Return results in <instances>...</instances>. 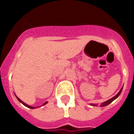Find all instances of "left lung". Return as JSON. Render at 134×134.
<instances>
[{"label": "left lung", "mask_w": 134, "mask_h": 134, "mask_svg": "<svg viewBox=\"0 0 134 134\" xmlns=\"http://www.w3.org/2000/svg\"><path fill=\"white\" fill-rule=\"evenodd\" d=\"M122 89H123V87L121 88V90H120V91H119V93H118V94H116V95L115 96V97H113L111 98V99H109V100H107V101H105V102H104V103H101V105H100V107H104V106H106V105H109V104L111 103V102H113V101L115 100V99H117V98H118V97H119V94H120L121 93V91H122ZM92 105H93V106H96V105H95V104H92Z\"/></svg>", "instance_id": "left-lung-1"}]
</instances>
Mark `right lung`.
Listing matches in <instances>:
<instances>
[{
	"label": "right lung",
	"mask_w": 134,
	"mask_h": 134,
	"mask_svg": "<svg viewBox=\"0 0 134 134\" xmlns=\"http://www.w3.org/2000/svg\"><path fill=\"white\" fill-rule=\"evenodd\" d=\"M16 99H18V100H19L20 102H21V103L23 104V105H25V106H26V107H29V108H30V109H35V108H36V107H31V106H30V105H27V104H25V103H23V101H22V100H21V99H19V98H18V97H16ZM47 103H48V102H45V103H43V105H46V104H47Z\"/></svg>",
	"instance_id": "add662e5"
}]
</instances>
